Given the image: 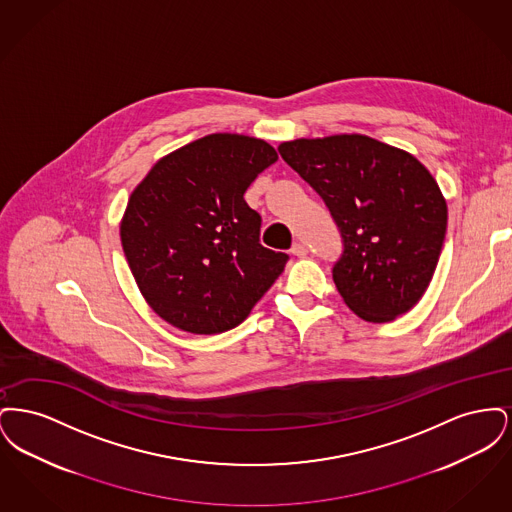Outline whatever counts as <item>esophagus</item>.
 Wrapping results in <instances>:
<instances>
[{"label": "esophagus", "mask_w": 512, "mask_h": 512, "mask_svg": "<svg viewBox=\"0 0 512 512\" xmlns=\"http://www.w3.org/2000/svg\"><path fill=\"white\" fill-rule=\"evenodd\" d=\"M292 255H295V257H305L307 253H309V249H307V245L301 244V242H297V244L292 245Z\"/></svg>", "instance_id": "1"}]
</instances>
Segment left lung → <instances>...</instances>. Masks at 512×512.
I'll list each match as a JSON object with an SVG mask.
<instances>
[{"label":"left lung","instance_id":"left-lung-1","mask_svg":"<svg viewBox=\"0 0 512 512\" xmlns=\"http://www.w3.org/2000/svg\"><path fill=\"white\" fill-rule=\"evenodd\" d=\"M278 151L340 230L332 278L345 305L368 322L411 311L432 282L447 230L434 176L411 153L361 134L301 138Z\"/></svg>","mask_w":512,"mask_h":512}]
</instances>
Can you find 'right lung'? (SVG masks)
Listing matches in <instances>:
<instances>
[{"label": "right lung", "instance_id": "obj_1", "mask_svg": "<svg viewBox=\"0 0 512 512\" xmlns=\"http://www.w3.org/2000/svg\"><path fill=\"white\" fill-rule=\"evenodd\" d=\"M278 161L267 142L209 134L163 157L132 192L121 222L128 267L149 307L192 334L242 324L288 255L259 242L251 182Z\"/></svg>", "mask_w": 512, "mask_h": 512}]
</instances>
